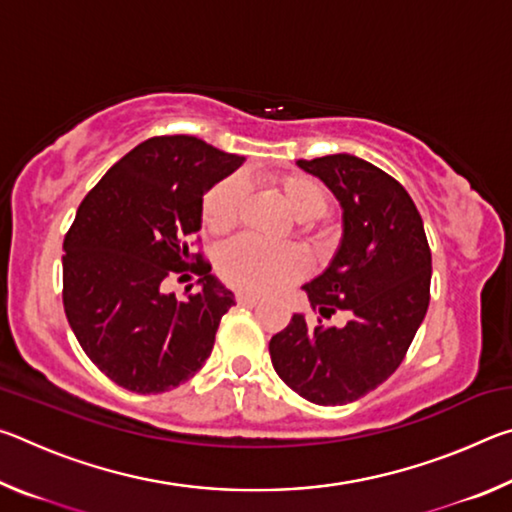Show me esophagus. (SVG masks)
<instances>
[{
    "mask_svg": "<svg viewBox=\"0 0 512 512\" xmlns=\"http://www.w3.org/2000/svg\"><path fill=\"white\" fill-rule=\"evenodd\" d=\"M259 302V298L250 296V293H237V305L241 307H255Z\"/></svg>",
    "mask_w": 512,
    "mask_h": 512,
    "instance_id": "34e87169",
    "label": "esophagus"
}]
</instances>
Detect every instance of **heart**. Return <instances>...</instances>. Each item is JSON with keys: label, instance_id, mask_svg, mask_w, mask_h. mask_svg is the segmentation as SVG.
Listing matches in <instances>:
<instances>
[{"label": "heart", "instance_id": "obj_1", "mask_svg": "<svg viewBox=\"0 0 512 512\" xmlns=\"http://www.w3.org/2000/svg\"><path fill=\"white\" fill-rule=\"evenodd\" d=\"M268 187L282 198L291 214L300 219L302 230L314 239H325L316 230V219L329 207V192L320 180L307 173H282L268 178ZM246 203V183L241 176L221 180L203 201V225L212 235H225L241 219ZM219 273L230 287L250 293H275L287 289L307 273V257L296 246H264L250 237H241L223 246L219 253Z\"/></svg>", "mask_w": 512, "mask_h": 512}]
</instances>
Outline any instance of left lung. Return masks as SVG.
<instances>
[{"instance_id":"obj_1","label":"left lung","mask_w":512,"mask_h":512,"mask_svg":"<svg viewBox=\"0 0 512 512\" xmlns=\"http://www.w3.org/2000/svg\"><path fill=\"white\" fill-rule=\"evenodd\" d=\"M343 210V239L323 273L307 282L311 309L343 327L309 325L302 314L277 332L273 368L305 400L334 406L359 400L393 375L429 307L431 250L422 216L406 189L350 153L298 160Z\"/></svg>"}]
</instances>
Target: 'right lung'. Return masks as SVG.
I'll return each mask as SVG.
<instances>
[{
	"label": "right lung",
	"instance_id": "right-lung-1",
	"mask_svg": "<svg viewBox=\"0 0 512 512\" xmlns=\"http://www.w3.org/2000/svg\"><path fill=\"white\" fill-rule=\"evenodd\" d=\"M241 162L192 135L151 137L76 210L63 244L65 314L90 361L126 391H171L210 357L235 293L187 239L201 230L207 189ZM185 270L202 291L185 301L164 294L163 282Z\"/></svg>",
	"mask_w": 512,
	"mask_h": 512
}]
</instances>
